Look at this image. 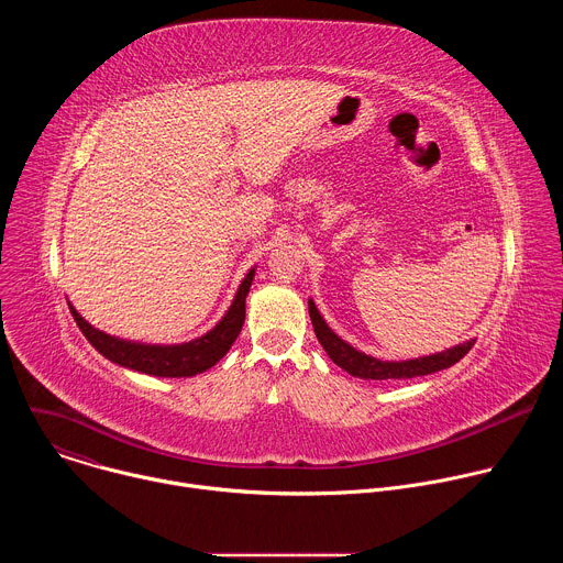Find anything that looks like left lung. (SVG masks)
<instances>
[{"mask_svg":"<svg viewBox=\"0 0 563 563\" xmlns=\"http://www.w3.org/2000/svg\"><path fill=\"white\" fill-rule=\"evenodd\" d=\"M309 318L311 325L316 332L318 343L323 345V350L328 352V356L343 367L347 374L358 376V378H367V380H396V378H415V376H426L439 369H445L454 363H459L474 345V339L450 347L445 352L439 354H430V356H421V358H410V361H380L374 356H367L358 350H354L350 343H345L343 339H339L323 320V316L318 313L316 305L309 300Z\"/></svg>","mask_w":563,"mask_h":563,"instance_id":"8db88e82","label":"left lung"}]
</instances>
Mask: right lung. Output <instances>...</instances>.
Returning <instances> with one entry per match:
<instances>
[{"label": "right lung", "instance_id": "add662e5", "mask_svg": "<svg viewBox=\"0 0 563 563\" xmlns=\"http://www.w3.org/2000/svg\"><path fill=\"white\" fill-rule=\"evenodd\" d=\"M256 269H252L245 280L240 283L235 298L227 313L220 318V323L209 330L207 334L185 341V343H137L111 336L98 328H93L87 318L79 316L73 305L70 313L75 318L77 328L82 330L87 341L111 363H118L122 367L153 374V376H167V378H180V376H196L209 367H213L233 345L240 330L245 323V298L250 294L252 280Z\"/></svg>", "mask_w": 563, "mask_h": 563}]
</instances>
